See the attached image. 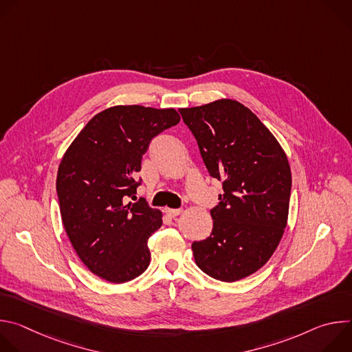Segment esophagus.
<instances>
[{"mask_svg": "<svg viewBox=\"0 0 352 352\" xmlns=\"http://www.w3.org/2000/svg\"><path fill=\"white\" fill-rule=\"evenodd\" d=\"M164 212L170 217H177V216H179L182 213V209H168L167 208V209H164Z\"/></svg>", "mask_w": 352, "mask_h": 352, "instance_id": "34e87169", "label": "esophagus"}]
</instances>
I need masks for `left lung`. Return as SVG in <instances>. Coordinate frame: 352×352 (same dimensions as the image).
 Wrapping results in <instances>:
<instances>
[{
    "instance_id": "obj_1",
    "label": "left lung",
    "mask_w": 352,
    "mask_h": 352,
    "mask_svg": "<svg viewBox=\"0 0 352 352\" xmlns=\"http://www.w3.org/2000/svg\"><path fill=\"white\" fill-rule=\"evenodd\" d=\"M179 113L224 190L210 210V236L192 243L195 262L216 280H241L270 259L284 234L291 195L287 156L261 120L235 100Z\"/></svg>"
}]
</instances>
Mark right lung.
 Instances as JSON below:
<instances>
[{
    "instance_id": "obj_1",
    "label": "right lung",
    "mask_w": 352,
    "mask_h": 352,
    "mask_svg": "<svg viewBox=\"0 0 352 352\" xmlns=\"http://www.w3.org/2000/svg\"><path fill=\"white\" fill-rule=\"evenodd\" d=\"M178 122L174 109L116 106L96 114L65 152L57 174L61 219L96 276L120 284L147 269V239L162 227V212L143 197L128 200L142 184L136 173L150 142Z\"/></svg>"
}]
</instances>
